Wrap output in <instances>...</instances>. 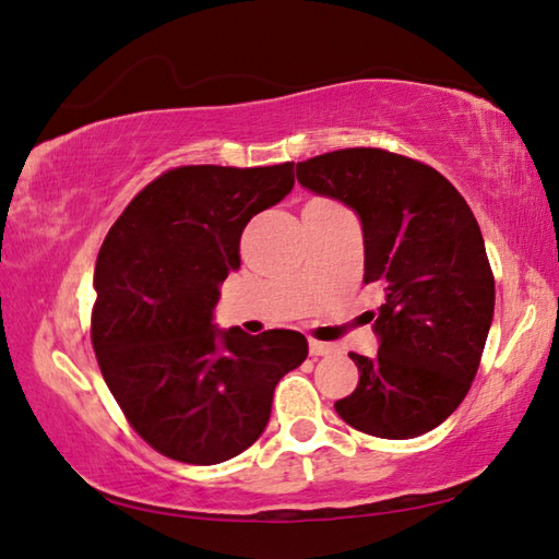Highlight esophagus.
<instances>
[{
	"mask_svg": "<svg viewBox=\"0 0 559 559\" xmlns=\"http://www.w3.org/2000/svg\"><path fill=\"white\" fill-rule=\"evenodd\" d=\"M332 352H334V344L310 340V357H328Z\"/></svg>",
	"mask_w": 559,
	"mask_h": 559,
	"instance_id": "34e87169",
	"label": "esophagus"
}]
</instances>
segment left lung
Instances as JSON below:
<instances>
[{
    "label": "left lung",
    "mask_w": 559,
    "mask_h": 559,
    "mask_svg": "<svg viewBox=\"0 0 559 559\" xmlns=\"http://www.w3.org/2000/svg\"><path fill=\"white\" fill-rule=\"evenodd\" d=\"M298 182L357 212L364 283L383 306L369 312L379 352L349 354L359 383L334 403L373 438L411 440L464 401L493 320V273L466 200L438 170L383 148H342L302 160Z\"/></svg>",
    "instance_id": "left-lung-1"
}]
</instances>
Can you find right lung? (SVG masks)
<instances>
[{"label": "right lung", "mask_w": 559, "mask_h": 559, "mask_svg": "<svg viewBox=\"0 0 559 559\" xmlns=\"http://www.w3.org/2000/svg\"><path fill=\"white\" fill-rule=\"evenodd\" d=\"M293 182V164L166 170L99 249L97 364L131 428L170 460L207 466L251 448L276 383L308 357L296 330L212 324L222 281L239 269L241 231Z\"/></svg>", "instance_id": "right-lung-1"}]
</instances>
